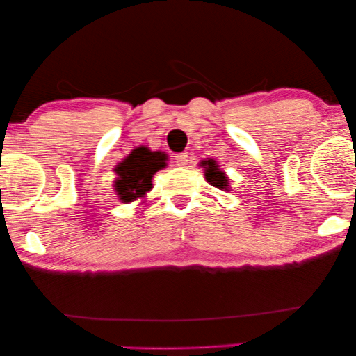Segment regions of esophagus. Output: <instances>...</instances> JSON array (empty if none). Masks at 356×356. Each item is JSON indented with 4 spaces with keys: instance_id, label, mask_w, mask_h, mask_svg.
Wrapping results in <instances>:
<instances>
[{
    "instance_id": "esophagus-1",
    "label": "esophagus",
    "mask_w": 356,
    "mask_h": 356,
    "mask_svg": "<svg viewBox=\"0 0 356 356\" xmlns=\"http://www.w3.org/2000/svg\"><path fill=\"white\" fill-rule=\"evenodd\" d=\"M173 157H175V164H177L178 167L188 165V161H189L188 153H178V154H175Z\"/></svg>"
}]
</instances>
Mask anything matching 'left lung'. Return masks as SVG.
Instances as JSON below:
<instances>
[{"label":"left lung","mask_w":356,"mask_h":356,"mask_svg":"<svg viewBox=\"0 0 356 356\" xmlns=\"http://www.w3.org/2000/svg\"><path fill=\"white\" fill-rule=\"evenodd\" d=\"M200 167L205 170V179L209 184L214 186V188H218V189H230L229 178H227L225 173L220 170L219 165L216 164V161L214 159L202 161Z\"/></svg>","instance_id":"obj_1"}]
</instances>
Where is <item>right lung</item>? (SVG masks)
<instances>
[{
    "label": "right lung",
    "mask_w": 356,
    "mask_h": 356,
    "mask_svg": "<svg viewBox=\"0 0 356 356\" xmlns=\"http://www.w3.org/2000/svg\"><path fill=\"white\" fill-rule=\"evenodd\" d=\"M167 154L162 151H151L148 147H138L131 151L115 167V191L121 202H134L153 188V175L167 165Z\"/></svg>",
    "instance_id": "add662e5"
}]
</instances>
